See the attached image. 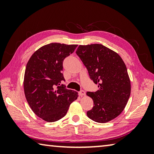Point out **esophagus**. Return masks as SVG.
Wrapping results in <instances>:
<instances>
[{"instance_id":"1","label":"esophagus","mask_w":154,"mask_h":154,"mask_svg":"<svg viewBox=\"0 0 154 154\" xmlns=\"http://www.w3.org/2000/svg\"><path fill=\"white\" fill-rule=\"evenodd\" d=\"M79 94L81 96H85V92L84 90H81L80 92H79Z\"/></svg>"}]
</instances>
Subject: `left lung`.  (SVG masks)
<instances>
[{
    "label": "left lung",
    "instance_id": "obj_1",
    "mask_svg": "<svg viewBox=\"0 0 154 154\" xmlns=\"http://www.w3.org/2000/svg\"><path fill=\"white\" fill-rule=\"evenodd\" d=\"M76 54L87 68L90 79L98 85L96 92L86 93L94 101L88 117L98 123L117 118L126 106L131 90L123 60L101 44L79 45Z\"/></svg>",
    "mask_w": 154,
    "mask_h": 154
}]
</instances>
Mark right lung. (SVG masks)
<instances>
[{
    "mask_svg": "<svg viewBox=\"0 0 154 154\" xmlns=\"http://www.w3.org/2000/svg\"><path fill=\"white\" fill-rule=\"evenodd\" d=\"M77 45L52 43L44 45L30 57L25 70L24 89L28 105L36 116L54 122L63 118L77 92L61 84L65 81L64 60Z\"/></svg>",
    "mask_w": 154,
    "mask_h": 154,
    "instance_id": "right-lung-1",
    "label": "right lung"
}]
</instances>
